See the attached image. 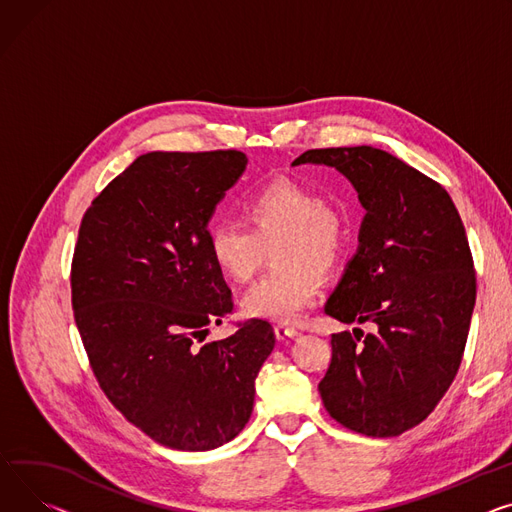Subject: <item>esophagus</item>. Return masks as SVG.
<instances>
[{
  "label": "esophagus",
  "instance_id": "esophagus-1",
  "mask_svg": "<svg viewBox=\"0 0 512 512\" xmlns=\"http://www.w3.org/2000/svg\"><path fill=\"white\" fill-rule=\"evenodd\" d=\"M274 333H276L278 342H284V339L298 335V331H296L294 327H288V325H276V327H274Z\"/></svg>",
  "mask_w": 512,
  "mask_h": 512
}]
</instances>
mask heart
I'll list each match as a JSON object with an SVG mask.
<instances>
[{"label":"heart","mask_w":512,"mask_h":512,"mask_svg":"<svg viewBox=\"0 0 512 512\" xmlns=\"http://www.w3.org/2000/svg\"><path fill=\"white\" fill-rule=\"evenodd\" d=\"M251 231L236 222H216L208 230L210 259L236 284L249 282L271 250L278 267L253 284L241 300L247 317L296 323L319 296V274L333 269L346 247L342 212L319 193L296 181L278 179L259 187L243 203Z\"/></svg>","instance_id":"heart-1"}]
</instances>
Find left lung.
Masks as SVG:
<instances>
[{"label":"left lung","instance_id":"left-lung-1","mask_svg":"<svg viewBox=\"0 0 512 512\" xmlns=\"http://www.w3.org/2000/svg\"><path fill=\"white\" fill-rule=\"evenodd\" d=\"M298 164L339 170L366 210L325 313L374 331L331 335L323 405L354 432L399 436L428 418L465 350L475 271L461 216L445 187L379 148L309 150Z\"/></svg>","mask_w":512,"mask_h":512}]
</instances>
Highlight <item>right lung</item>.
I'll use <instances>...</instances> for the list:
<instances>
[{
    "mask_svg": "<svg viewBox=\"0 0 512 512\" xmlns=\"http://www.w3.org/2000/svg\"><path fill=\"white\" fill-rule=\"evenodd\" d=\"M247 162L236 150L142 154L78 232L72 306L98 385L168 449L212 451L241 432L276 346L267 321L201 344L232 311L208 224Z\"/></svg>",
    "mask_w": 512,
    "mask_h": 512,
    "instance_id": "obj_1",
    "label": "right lung"
}]
</instances>
